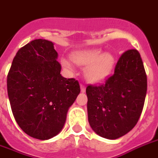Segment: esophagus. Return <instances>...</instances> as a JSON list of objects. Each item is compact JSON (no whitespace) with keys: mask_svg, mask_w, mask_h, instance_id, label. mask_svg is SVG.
<instances>
[{"mask_svg":"<svg viewBox=\"0 0 158 158\" xmlns=\"http://www.w3.org/2000/svg\"><path fill=\"white\" fill-rule=\"evenodd\" d=\"M80 90H81V92H85V90H86V88H85V86L84 85H80Z\"/></svg>","mask_w":158,"mask_h":158,"instance_id":"1","label":"esophagus"}]
</instances>
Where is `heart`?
I'll list each match as a JSON object with an SVG mask.
<instances>
[{"mask_svg": "<svg viewBox=\"0 0 158 158\" xmlns=\"http://www.w3.org/2000/svg\"><path fill=\"white\" fill-rule=\"evenodd\" d=\"M70 59L78 66L86 67L84 78L92 84L103 83L112 73L115 65V58L111 53L97 48L74 52L70 54ZM61 63L66 70H74L72 63L66 58H61Z\"/></svg>", "mask_w": 158, "mask_h": 158, "instance_id": "obj_1", "label": "heart"}]
</instances>
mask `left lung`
I'll return each instance as SVG.
<instances>
[{
    "mask_svg": "<svg viewBox=\"0 0 158 158\" xmlns=\"http://www.w3.org/2000/svg\"><path fill=\"white\" fill-rule=\"evenodd\" d=\"M146 92L147 76L140 54L136 49L127 50L106 83L86 88L88 122L92 130L106 139L123 136L136 125Z\"/></svg>",
    "mask_w": 158,
    "mask_h": 158,
    "instance_id": "left-lung-1",
    "label": "left lung"
}]
</instances>
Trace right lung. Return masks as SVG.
<instances>
[{
  "instance_id": "right-lung-1",
  "label": "right lung",
  "mask_w": 158,
  "mask_h": 158,
  "mask_svg": "<svg viewBox=\"0 0 158 158\" xmlns=\"http://www.w3.org/2000/svg\"><path fill=\"white\" fill-rule=\"evenodd\" d=\"M57 57L52 42L35 40L18 51L7 76L14 117L35 139L46 140L61 132L80 92L79 82L61 75Z\"/></svg>"
}]
</instances>
